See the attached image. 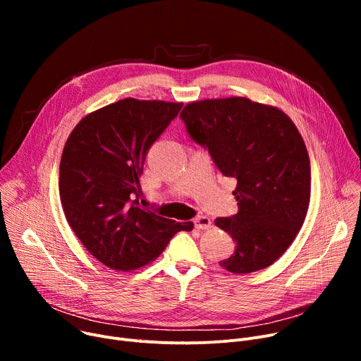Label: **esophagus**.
<instances>
[{
    "label": "esophagus",
    "mask_w": 361,
    "mask_h": 361,
    "mask_svg": "<svg viewBox=\"0 0 361 361\" xmlns=\"http://www.w3.org/2000/svg\"><path fill=\"white\" fill-rule=\"evenodd\" d=\"M193 222H195V226H196L197 230H209L211 226H212V221L207 218V216H204V215L196 216Z\"/></svg>",
    "instance_id": "1"
}]
</instances>
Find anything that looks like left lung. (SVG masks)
<instances>
[{
    "instance_id": "left-lung-1",
    "label": "left lung",
    "mask_w": 361,
    "mask_h": 361,
    "mask_svg": "<svg viewBox=\"0 0 361 361\" xmlns=\"http://www.w3.org/2000/svg\"><path fill=\"white\" fill-rule=\"evenodd\" d=\"M180 118L221 173L237 180L238 212L215 219L235 241L234 255L221 267L233 274L271 267L309 209L310 159L297 127L281 109L247 98L192 102Z\"/></svg>"
}]
</instances>
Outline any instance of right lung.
Segmentation results:
<instances>
[{"mask_svg":"<svg viewBox=\"0 0 361 361\" xmlns=\"http://www.w3.org/2000/svg\"><path fill=\"white\" fill-rule=\"evenodd\" d=\"M181 106L121 99L89 114L67 139L60 162L64 215L87 252L111 269L142 268L176 233L193 230V222H176L139 204L147 152Z\"/></svg>","mask_w":361,"mask_h":361,"instance_id":"add662e5","label":"right lung"}]
</instances>
